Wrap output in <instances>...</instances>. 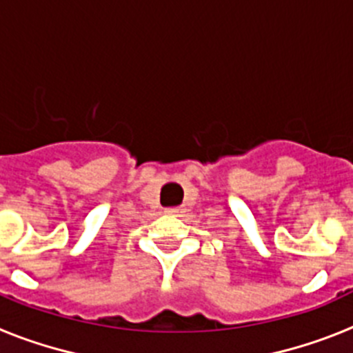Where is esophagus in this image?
Returning <instances> with one entry per match:
<instances>
[{
    "mask_svg": "<svg viewBox=\"0 0 353 353\" xmlns=\"http://www.w3.org/2000/svg\"><path fill=\"white\" fill-rule=\"evenodd\" d=\"M166 212L168 214H179L180 207H170V208H166Z\"/></svg>",
    "mask_w": 353,
    "mask_h": 353,
    "instance_id": "34e87169",
    "label": "esophagus"
}]
</instances>
